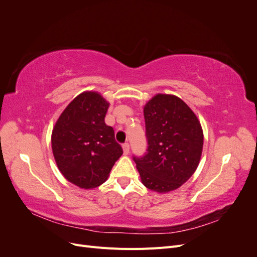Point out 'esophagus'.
Here are the masks:
<instances>
[{
  "label": "esophagus",
  "instance_id": "esophagus-1",
  "mask_svg": "<svg viewBox=\"0 0 257 257\" xmlns=\"http://www.w3.org/2000/svg\"><path fill=\"white\" fill-rule=\"evenodd\" d=\"M122 148H123V152L124 154H127L130 152V145L127 143H124L122 145Z\"/></svg>",
  "mask_w": 257,
  "mask_h": 257
}]
</instances>
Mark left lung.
Instances as JSON below:
<instances>
[{
	"label": "left lung",
	"mask_w": 257,
	"mask_h": 257,
	"mask_svg": "<svg viewBox=\"0 0 257 257\" xmlns=\"http://www.w3.org/2000/svg\"><path fill=\"white\" fill-rule=\"evenodd\" d=\"M147 152L133 155L148 189L165 193L178 189L195 173L204 135L191 108L175 95L158 94L144 109Z\"/></svg>",
	"instance_id": "left-lung-1"
}]
</instances>
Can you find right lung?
I'll return each instance as SVG.
<instances>
[{
    "instance_id": "right-lung-1",
    "label": "right lung",
    "mask_w": 257,
    "mask_h": 257,
    "mask_svg": "<svg viewBox=\"0 0 257 257\" xmlns=\"http://www.w3.org/2000/svg\"><path fill=\"white\" fill-rule=\"evenodd\" d=\"M108 107L98 93H81L52 131V152L60 172L79 188L92 189L105 182L123 153L113 128L105 123Z\"/></svg>"
}]
</instances>
